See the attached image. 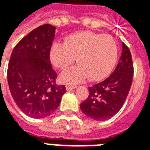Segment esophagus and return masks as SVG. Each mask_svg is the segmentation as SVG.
<instances>
[{
    "instance_id": "obj_1",
    "label": "esophagus",
    "mask_w": 150,
    "mask_h": 150,
    "mask_svg": "<svg viewBox=\"0 0 150 150\" xmlns=\"http://www.w3.org/2000/svg\"><path fill=\"white\" fill-rule=\"evenodd\" d=\"M75 88H76V86H71V85H67L66 86L67 91H71V90H72V89H74Z\"/></svg>"
}]
</instances>
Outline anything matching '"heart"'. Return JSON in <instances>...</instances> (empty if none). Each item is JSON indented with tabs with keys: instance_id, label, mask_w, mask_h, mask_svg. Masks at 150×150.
<instances>
[{
	"instance_id": "heart-1",
	"label": "heart",
	"mask_w": 150,
	"mask_h": 150,
	"mask_svg": "<svg viewBox=\"0 0 150 150\" xmlns=\"http://www.w3.org/2000/svg\"><path fill=\"white\" fill-rule=\"evenodd\" d=\"M118 47L110 35L82 31L65 38L64 43L54 42L50 49L52 64L67 69L77 58L78 65L62 73V82L76 83L86 78L98 81L109 75L116 64Z\"/></svg>"
}]
</instances>
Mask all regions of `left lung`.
<instances>
[{"label":"left lung","instance_id":"obj_1","mask_svg":"<svg viewBox=\"0 0 150 150\" xmlns=\"http://www.w3.org/2000/svg\"><path fill=\"white\" fill-rule=\"evenodd\" d=\"M133 71L132 54L129 47L123 43L122 54L116 69L104 81L88 88V97L80 104L82 112L99 121L115 116L128 96Z\"/></svg>","mask_w":150,"mask_h":150}]
</instances>
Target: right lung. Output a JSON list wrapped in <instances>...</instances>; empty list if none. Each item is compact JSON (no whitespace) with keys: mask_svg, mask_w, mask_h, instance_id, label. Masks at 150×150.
<instances>
[{"mask_svg":"<svg viewBox=\"0 0 150 150\" xmlns=\"http://www.w3.org/2000/svg\"><path fill=\"white\" fill-rule=\"evenodd\" d=\"M56 28L40 25L15 46L8 65L9 90L15 103L33 118H43L58 108L64 85L56 83L57 73L52 67L50 49Z\"/></svg>","mask_w":150,"mask_h":150,"instance_id":"add662e5","label":"right lung"}]
</instances>
